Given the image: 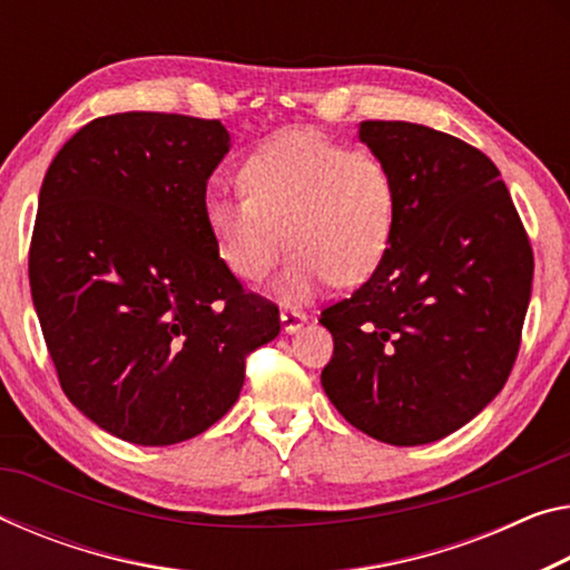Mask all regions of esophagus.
Wrapping results in <instances>:
<instances>
[{"label": "esophagus", "mask_w": 570, "mask_h": 570, "mask_svg": "<svg viewBox=\"0 0 570 570\" xmlns=\"http://www.w3.org/2000/svg\"><path fill=\"white\" fill-rule=\"evenodd\" d=\"M306 322V314L302 309H292V306H286L282 309V327L284 332H296Z\"/></svg>", "instance_id": "esophagus-1"}]
</instances>
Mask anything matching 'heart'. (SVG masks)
Wrapping results in <instances>:
<instances>
[{
  "mask_svg": "<svg viewBox=\"0 0 570 570\" xmlns=\"http://www.w3.org/2000/svg\"><path fill=\"white\" fill-rule=\"evenodd\" d=\"M243 197L207 195L203 218L218 256L240 282L258 284L294 248L278 284L306 299L330 278L367 282L395 228V185L385 161L317 131H286L253 151L238 171Z\"/></svg>",
  "mask_w": 570,
  "mask_h": 570,
  "instance_id": "heart-1",
  "label": "heart"
}]
</instances>
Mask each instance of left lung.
Segmentation results:
<instances>
[{"label": "left lung", "instance_id": "1", "mask_svg": "<svg viewBox=\"0 0 570 570\" xmlns=\"http://www.w3.org/2000/svg\"><path fill=\"white\" fill-rule=\"evenodd\" d=\"M395 185L383 264L320 322L322 387L345 421L393 446L462 429L508 383L532 288L528 233L494 161L451 134L363 121Z\"/></svg>", "mask_w": 570, "mask_h": 570}]
</instances>
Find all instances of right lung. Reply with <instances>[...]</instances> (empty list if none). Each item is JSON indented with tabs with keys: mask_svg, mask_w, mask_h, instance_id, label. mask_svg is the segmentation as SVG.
<instances>
[{
	"mask_svg": "<svg viewBox=\"0 0 570 570\" xmlns=\"http://www.w3.org/2000/svg\"><path fill=\"white\" fill-rule=\"evenodd\" d=\"M228 149L218 119L126 111L76 131L42 179L30 288L45 345L70 403L131 444L210 429L282 330L203 218Z\"/></svg>",
	"mask_w": 570,
	"mask_h": 570,
	"instance_id": "1",
	"label": "right lung"
}]
</instances>
